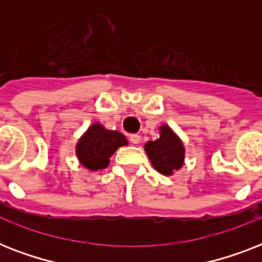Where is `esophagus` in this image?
Masks as SVG:
<instances>
[{"mask_svg":"<svg viewBox=\"0 0 262 262\" xmlns=\"http://www.w3.org/2000/svg\"><path fill=\"white\" fill-rule=\"evenodd\" d=\"M129 141H130L132 144H139L140 141H141V137H140L139 135H130L129 136Z\"/></svg>","mask_w":262,"mask_h":262,"instance_id":"34e87169","label":"esophagus"}]
</instances>
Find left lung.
Returning <instances> with one entry per match:
<instances>
[{
  "label": "left lung",
  "mask_w": 262,
  "mask_h": 262,
  "mask_svg": "<svg viewBox=\"0 0 262 262\" xmlns=\"http://www.w3.org/2000/svg\"><path fill=\"white\" fill-rule=\"evenodd\" d=\"M155 170L163 175H172L175 170L183 166L185 147L182 141L170 126L160 127V137L155 141H148L144 147Z\"/></svg>",
  "instance_id": "obj_1"
}]
</instances>
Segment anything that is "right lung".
<instances>
[{"instance_id":"right-lung-1","label":"right lung","mask_w":262,"mask_h":262,"mask_svg":"<svg viewBox=\"0 0 262 262\" xmlns=\"http://www.w3.org/2000/svg\"><path fill=\"white\" fill-rule=\"evenodd\" d=\"M126 144V137L119 132L107 130L100 123H94L80 137L76 145V155L84 167L96 171L106 168L111 155Z\"/></svg>"}]
</instances>
